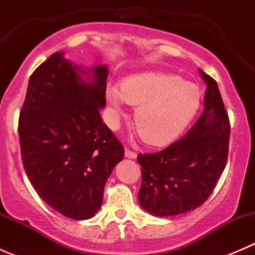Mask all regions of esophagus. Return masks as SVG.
I'll use <instances>...</instances> for the list:
<instances>
[{
  "mask_svg": "<svg viewBox=\"0 0 255 255\" xmlns=\"http://www.w3.org/2000/svg\"><path fill=\"white\" fill-rule=\"evenodd\" d=\"M125 155H126V158H129V159L137 158V153H135V151H133V150H130V149H126Z\"/></svg>",
  "mask_w": 255,
  "mask_h": 255,
  "instance_id": "obj_1",
  "label": "esophagus"
}]
</instances>
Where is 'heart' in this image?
<instances>
[{"mask_svg": "<svg viewBox=\"0 0 255 255\" xmlns=\"http://www.w3.org/2000/svg\"><path fill=\"white\" fill-rule=\"evenodd\" d=\"M106 97L113 122L126 104L138 106L134 122L144 142L164 145L179 137L196 116L201 92L195 84L166 73H144L123 80L121 89L110 87Z\"/></svg>", "mask_w": 255, "mask_h": 255, "instance_id": "obj_1", "label": "heart"}]
</instances>
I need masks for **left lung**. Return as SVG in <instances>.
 <instances>
[{
	"mask_svg": "<svg viewBox=\"0 0 255 255\" xmlns=\"http://www.w3.org/2000/svg\"><path fill=\"white\" fill-rule=\"evenodd\" d=\"M205 110L191 129L156 153L138 154L144 210L168 217L200 207L212 194L228 158L231 126L217 82L204 71Z\"/></svg>",
	"mask_w": 255,
	"mask_h": 255,
	"instance_id": "8db88e82",
	"label": "left lung"
}]
</instances>
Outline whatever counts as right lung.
Segmentation results:
<instances>
[{
  "label": "right lung",
  "instance_id": "add662e5",
  "mask_svg": "<svg viewBox=\"0 0 255 255\" xmlns=\"http://www.w3.org/2000/svg\"><path fill=\"white\" fill-rule=\"evenodd\" d=\"M81 69L54 53L29 78L19 113L20 154L27 176L45 202L73 220L94 217L125 148L100 115L106 106V65Z\"/></svg>",
  "mask_w": 255,
  "mask_h": 255
}]
</instances>
